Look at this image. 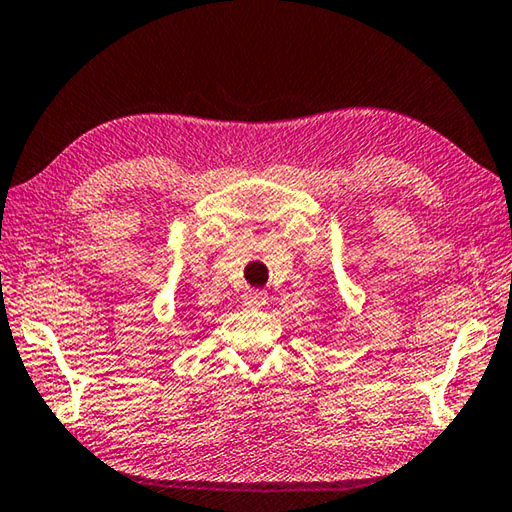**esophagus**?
<instances>
[{
    "mask_svg": "<svg viewBox=\"0 0 512 512\" xmlns=\"http://www.w3.org/2000/svg\"><path fill=\"white\" fill-rule=\"evenodd\" d=\"M242 303H245L247 308H263L267 303V292L263 290H247L242 294Z\"/></svg>",
    "mask_w": 512,
    "mask_h": 512,
    "instance_id": "34e87169",
    "label": "esophagus"
}]
</instances>
